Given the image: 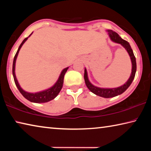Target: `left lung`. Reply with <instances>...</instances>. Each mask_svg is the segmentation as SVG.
Instances as JSON below:
<instances>
[{
	"label": "left lung",
	"instance_id": "8db88e82",
	"mask_svg": "<svg viewBox=\"0 0 151 151\" xmlns=\"http://www.w3.org/2000/svg\"><path fill=\"white\" fill-rule=\"evenodd\" d=\"M106 31L108 32L109 37L112 41L114 42L119 43V44H121L122 47L127 50L128 53H129L130 57H131V60L132 63V72L131 74V76H130L129 80H128L126 83L124 84V85L119 86V87L112 88H100L92 85L91 82L88 80L87 71H86V68H85V75H84V78H85V84L86 86H87V88L92 92V93L95 94L96 95H98L101 97H104V98H111V97L118 96L119 94H121L122 93H123L129 87V86L131 85L132 82L134 78L135 73H136V71H137V63H136V58L134 57L133 51H132L131 46L129 45V43L128 42L127 40L122 39L116 32L113 31V30H106Z\"/></svg>",
	"mask_w": 151,
	"mask_h": 151
}]
</instances>
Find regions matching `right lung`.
I'll use <instances>...</instances> for the list:
<instances>
[{
  "mask_svg": "<svg viewBox=\"0 0 151 151\" xmlns=\"http://www.w3.org/2000/svg\"><path fill=\"white\" fill-rule=\"evenodd\" d=\"M32 34V32L29 35V37ZM29 37L25 38V39L23 40V41L22 42L21 44H20V45L19 46V48H18L17 52L14 57L13 64H12V75H13V77H14V81L15 85H16L17 87L18 88V89H19L20 93H21L22 95L23 96L25 99H27V100H29L30 102H32V103H47V102L54 99L55 97L58 95V93H60V91L63 87V84L64 82V76H65V73L66 71H67L68 67L64 68V69L62 70V72H61L57 81L56 82V83L52 86V87L48 88L47 90L38 92V93H28V92L24 91L23 89L20 87L19 82H18L17 79L16 75H15V63H16L17 56L19 55L20 48L22 47V45L26 42V40L28 39V38Z\"/></svg>",
  "mask_w": 151,
  "mask_h": 151,
  "instance_id": "right-lung-1",
  "label": "right lung"
}]
</instances>
